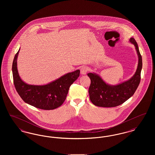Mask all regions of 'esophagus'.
I'll return each instance as SVG.
<instances>
[{
    "label": "esophagus",
    "instance_id": "34e87169",
    "mask_svg": "<svg viewBox=\"0 0 155 155\" xmlns=\"http://www.w3.org/2000/svg\"><path fill=\"white\" fill-rule=\"evenodd\" d=\"M80 70H81V74L84 75V74H87V73L88 70V68H87V67L83 66L81 67Z\"/></svg>",
    "mask_w": 155,
    "mask_h": 155
}]
</instances>
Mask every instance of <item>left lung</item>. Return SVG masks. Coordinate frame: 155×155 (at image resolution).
I'll return each instance as SVG.
<instances>
[{
    "instance_id": "1",
    "label": "left lung",
    "mask_w": 155,
    "mask_h": 155,
    "mask_svg": "<svg viewBox=\"0 0 155 155\" xmlns=\"http://www.w3.org/2000/svg\"><path fill=\"white\" fill-rule=\"evenodd\" d=\"M130 42L135 45L138 55V64L137 71L133 77L117 85H109L94 73H88L91 79L89 88V98L95 106L104 107H112L125 102L133 96L138 88L140 81V72L142 67V56L138 44L134 38H131Z\"/></svg>"
}]
</instances>
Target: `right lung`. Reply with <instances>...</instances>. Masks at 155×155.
Masks as SVG:
<instances>
[{
	"mask_svg": "<svg viewBox=\"0 0 155 155\" xmlns=\"http://www.w3.org/2000/svg\"><path fill=\"white\" fill-rule=\"evenodd\" d=\"M19 51L15 55L12 65L14 85L18 95L25 103L41 109L53 110L60 106L66 100L70 87L80 76V70L46 85H28L21 80L17 71V59Z\"/></svg>",
	"mask_w": 155,
	"mask_h": 155,
	"instance_id": "add662e5",
	"label": "right lung"
}]
</instances>
